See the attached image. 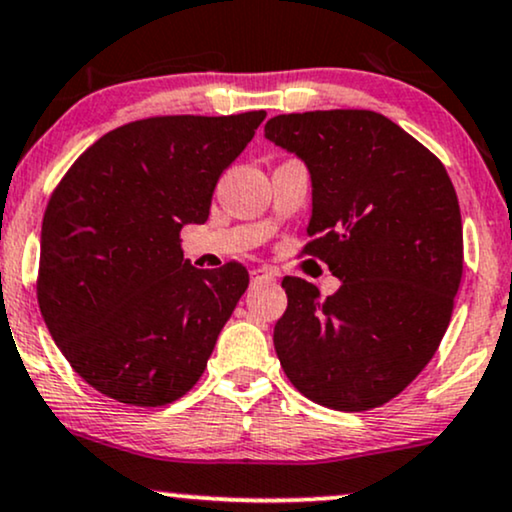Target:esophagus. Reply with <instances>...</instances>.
<instances>
[{"mask_svg": "<svg viewBox=\"0 0 512 512\" xmlns=\"http://www.w3.org/2000/svg\"><path fill=\"white\" fill-rule=\"evenodd\" d=\"M275 273L270 268H254L251 270V285H263V282H273Z\"/></svg>", "mask_w": 512, "mask_h": 512, "instance_id": "1", "label": "esophagus"}]
</instances>
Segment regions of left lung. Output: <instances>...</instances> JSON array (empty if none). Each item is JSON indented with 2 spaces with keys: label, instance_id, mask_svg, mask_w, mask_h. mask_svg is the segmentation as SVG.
<instances>
[{
  "label": "left lung",
  "instance_id": "1",
  "mask_svg": "<svg viewBox=\"0 0 512 512\" xmlns=\"http://www.w3.org/2000/svg\"><path fill=\"white\" fill-rule=\"evenodd\" d=\"M266 137L306 161L313 216L301 254L342 287L285 277L275 325L285 375L306 399L358 413L399 396L437 353L463 277V220L444 163L365 109L275 116Z\"/></svg>",
  "mask_w": 512,
  "mask_h": 512
}]
</instances>
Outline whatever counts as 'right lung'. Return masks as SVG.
Segmentation results:
<instances>
[{"mask_svg": "<svg viewBox=\"0 0 512 512\" xmlns=\"http://www.w3.org/2000/svg\"><path fill=\"white\" fill-rule=\"evenodd\" d=\"M266 111L151 116L106 132L66 170L42 220L37 304L71 368L128 406L185 396L249 287L242 263L180 249Z\"/></svg>", "mask_w": 512, "mask_h": 512, "instance_id": "obj_1", "label": "right lung"}]
</instances>
